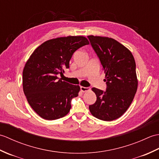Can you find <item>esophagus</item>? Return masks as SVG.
Returning a JSON list of instances; mask_svg holds the SVG:
<instances>
[{"mask_svg":"<svg viewBox=\"0 0 159 159\" xmlns=\"http://www.w3.org/2000/svg\"><path fill=\"white\" fill-rule=\"evenodd\" d=\"M80 90H81V92H87V91L90 90V88H89V87H80Z\"/></svg>","mask_w":159,"mask_h":159,"instance_id":"obj_1","label":"esophagus"}]
</instances>
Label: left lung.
<instances>
[{"label":"left lung","instance_id":"left-lung-1","mask_svg":"<svg viewBox=\"0 0 159 159\" xmlns=\"http://www.w3.org/2000/svg\"><path fill=\"white\" fill-rule=\"evenodd\" d=\"M105 74V92L93 87L96 102L89 106L92 116L103 121L121 117L130 107L137 92L136 64L131 52L116 39L87 36Z\"/></svg>","mask_w":159,"mask_h":159}]
</instances>
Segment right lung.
I'll use <instances>...</instances> for the list:
<instances>
[{
  "label": "right lung",
  "mask_w": 159,
  "mask_h": 159,
  "mask_svg": "<svg viewBox=\"0 0 159 159\" xmlns=\"http://www.w3.org/2000/svg\"><path fill=\"white\" fill-rule=\"evenodd\" d=\"M89 44L83 36L50 39L37 48L26 61L22 73L23 91L30 106L47 120H57L69 113L71 101L79 96L80 87L63 81L70 61L76 50Z\"/></svg>",
  "instance_id": "1"
}]
</instances>
